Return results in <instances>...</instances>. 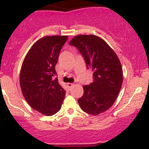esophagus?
<instances>
[{"label": "esophagus", "instance_id": "34e87169", "mask_svg": "<svg viewBox=\"0 0 149 149\" xmlns=\"http://www.w3.org/2000/svg\"><path fill=\"white\" fill-rule=\"evenodd\" d=\"M73 85H74V84H72V83H68L67 84V86H68V88H71V87L73 86Z\"/></svg>", "mask_w": 149, "mask_h": 149}]
</instances>
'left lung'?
<instances>
[{"mask_svg": "<svg viewBox=\"0 0 149 149\" xmlns=\"http://www.w3.org/2000/svg\"><path fill=\"white\" fill-rule=\"evenodd\" d=\"M69 44L78 48L93 71V82L84 86V95L78 100L81 108L91 115L104 112L115 103L123 84L118 55L103 39L92 34L75 36Z\"/></svg>", "mask_w": 149, "mask_h": 149, "instance_id": "8db88e82", "label": "left lung"}]
</instances>
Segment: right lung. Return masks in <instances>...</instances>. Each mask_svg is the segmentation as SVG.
<instances>
[{
  "label": "right lung",
  "mask_w": 149,
  "mask_h": 149,
  "mask_svg": "<svg viewBox=\"0 0 149 149\" xmlns=\"http://www.w3.org/2000/svg\"><path fill=\"white\" fill-rule=\"evenodd\" d=\"M68 36H46L28 51L20 71L21 89L32 109L47 116L61 109L65 91L58 83L55 65Z\"/></svg>",
  "instance_id": "add662e5"
}]
</instances>
